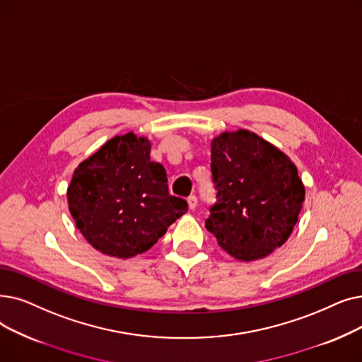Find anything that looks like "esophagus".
Returning <instances> with one entry per match:
<instances>
[{"instance_id":"1","label":"esophagus","mask_w":362,"mask_h":362,"mask_svg":"<svg viewBox=\"0 0 362 362\" xmlns=\"http://www.w3.org/2000/svg\"><path fill=\"white\" fill-rule=\"evenodd\" d=\"M197 206H198V199H197L195 195L187 198V207H189V210H195Z\"/></svg>"}]
</instances>
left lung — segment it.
<instances>
[{"instance_id": "8db88e82", "label": "left lung", "mask_w": 362, "mask_h": 362, "mask_svg": "<svg viewBox=\"0 0 362 362\" xmlns=\"http://www.w3.org/2000/svg\"><path fill=\"white\" fill-rule=\"evenodd\" d=\"M217 201L206 228L228 255L243 262L269 256L297 223L305 186L288 156L248 130L211 140Z\"/></svg>"}]
</instances>
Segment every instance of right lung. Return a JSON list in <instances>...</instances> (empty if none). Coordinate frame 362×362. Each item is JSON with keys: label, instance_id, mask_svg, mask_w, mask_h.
Wrapping results in <instances>:
<instances>
[{"label": "right lung", "instance_id": "obj_1", "mask_svg": "<svg viewBox=\"0 0 362 362\" xmlns=\"http://www.w3.org/2000/svg\"><path fill=\"white\" fill-rule=\"evenodd\" d=\"M66 195L87 243L118 259L145 253L187 211L185 199L168 194L165 168L151 161V140L133 132L80 163Z\"/></svg>", "mask_w": 362, "mask_h": 362}]
</instances>
